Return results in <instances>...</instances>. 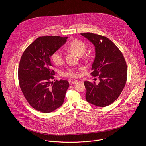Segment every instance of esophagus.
I'll return each instance as SVG.
<instances>
[{"mask_svg":"<svg viewBox=\"0 0 146 146\" xmlns=\"http://www.w3.org/2000/svg\"><path fill=\"white\" fill-rule=\"evenodd\" d=\"M77 82V80H73V81H72V82H71V84H76V83Z\"/></svg>","mask_w":146,"mask_h":146,"instance_id":"1","label":"esophagus"}]
</instances>
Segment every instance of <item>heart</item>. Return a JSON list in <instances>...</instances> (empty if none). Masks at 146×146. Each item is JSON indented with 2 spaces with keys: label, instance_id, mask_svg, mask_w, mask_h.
<instances>
[{
  "label": "heart",
  "instance_id": "heart-1",
  "mask_svg": "<svg viewBox=\"0 0 146 146\" xmlns=\"http://www.w3.org/2000/svg\"><path fill=\"white\" fill-rule=\"evenodd\" d=\"M87 44L79 39H74L72 40L68 44V48L76 52L79 56L84 54L87 50ZM51 59L54 63L56 65H61L64 64L65 62V56L64 52L58 50L55 51L51 56ZM62 75L65 77L76 78L78 77V73L77 69L74 68H68L62 72Z\"/></svg>",
  "mask_w": 146,
  "mask_h": 146
}]
</instances>
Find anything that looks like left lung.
<instances>
[{
    "instance_id": "8db88e82",
    "label": "left lung",
    "mask_w": 146,
    "mask_h": 146,
    "mask_svg": "<svg viewBox=\"0 0 146 146\" xmlns=\"http://www.w3.org/2000/svg\"><path fill=\"white\" fill-rule=\"evenodd\" d=\"M95 47V58L91 74L99 76L98 84L86 81V98L99 107L113 103L120 95L127 80V66L119 49L106 37L87 32L81 33Z\"/></svg>"
}]
</instances>
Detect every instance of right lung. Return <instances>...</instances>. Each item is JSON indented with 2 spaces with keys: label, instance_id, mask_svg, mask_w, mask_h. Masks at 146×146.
<instances>
[{
  "label": "right lung",
  "instance_id": "1",
  "mask_svg": "<svg viewBox=\"0 0 146 146\" xmlns=\"http://www.w3.org/2000/svg\"><path fill=\"white\" fill-rule=\"evenodd\" d=\"M68 37L42 36L24 51L18 70L21 90L29 105L43 113H51L64 103L69 83L54 78L50 57L66 41Z\"/></svg>",
  "mask_w": 146,
  "mask_h": 146
}]
</instances>
